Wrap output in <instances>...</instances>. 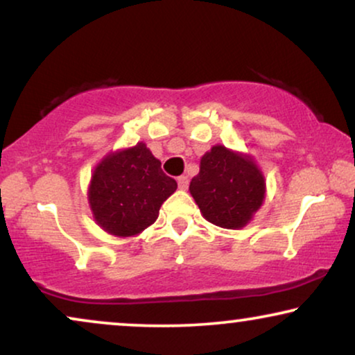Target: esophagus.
I'll return each mask as SVG.
<instances>
[{
    "instance_id": "esophagus-1",
    "label": "esophagus",
    "mask_w": 355,
    "mask_h": 355,
    "mask_svg": "<svg viewBox=\"0 0 355 355\" xmlns=\"http://www.w3.org/2000/svg\"><path fill=\"white\" fill-rule=\"evenodd\" d=\"M178 186H179V189H187L189 187V178L187 176H179L178 178Z\"/></svg>"
}]
</instances>
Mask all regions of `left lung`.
<instances>
[{
    "mask_svg": "<svg viewBox=\"0 0 355 355\" xmlns=\"http://www.w3.org/2000/svg\"><path fill=\"white\" fill-rule=\"evenodd\" d=\"M189 189L203 216L226 230L245 226L265 197L257 164L221 145L203 155L200 173Z\"/></svg>",
    "mask_w": 355,
    "mask_h": 355,
    "instance_id": "left-lung-1",
    "label": "left lung"
}]
</instances>
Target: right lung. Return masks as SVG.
Segmentation results:
<instances>
[{
    "label": "right lung",
    "mask_w": 355,
    "mask_h": 355,
    "mask_svg": "<svg viewBox=\"0 0 355 355\" xmlns=\"http://www.w3.org/2000/svg\"><path fill=\"white\" fill-rule=\"evenodd\" d=\"M178 189L145 147L113 153L92 176L89 202L98 225L114 236H134L153 225L159 207Z\"/></svg>",
    "instance_id": "add662e5"
}]
</instances>
